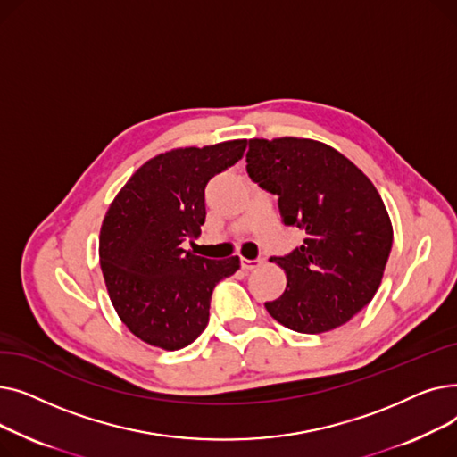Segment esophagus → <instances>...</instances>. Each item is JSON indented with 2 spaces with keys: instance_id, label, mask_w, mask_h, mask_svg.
<instances>
[{
  "instance_id": "34e87169",
  "label": "esophagus",
  "mask_w": 457,
  "mask_h": 457,
  "mask_svg": "<svg viewBox=\"0 0 457 457\" xmlns=\"http://www.w3.org/2000/svg\"><path fill=\"white\" fill-rule=\"evenodd\" d=\"M261 257L259 259H246V257H241V267L245 269V270H252V269H255L257 265H261Z\"/></svg>"
}]
</instances>
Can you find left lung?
Segmentation results:
<instances>
[{
    "instance_id": "1",
    "label": "left lung",
    "mask_w": 457,
    "mask_h": 457,
    "mask_svg": "<svg viewBox=\"0 0 457 457\" xmlns=\"http://www.w3.org/2000/svg\"><path fill=\"white\" fill-rule=\"evenodd\" d=\"M253 183L278 196L283 224L303 243L270 257L287 289L265 307L298 333L346 324L370 303L393 248V226L372 181L343 154L309 138H253L246 154Z\"/></svg>"
}]
</instances>
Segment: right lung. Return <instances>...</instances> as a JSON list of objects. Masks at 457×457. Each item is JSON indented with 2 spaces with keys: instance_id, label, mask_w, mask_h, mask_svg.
<instances>
[{
  "instance_id": "obj_1",
  "label": "right lung",
  "mask_w": 457,
  "mask_h": 457,
  "mask_svg": "<svg viewBox=\"0 0 457 457\" xmlns=\"http://www.w3.org/2000/svg\"><path fill=\"white\" fill-rule=\"evenodd\" d=\"M248 140L181 148L142 164L111 204L100 233V265L118 317L144 343L179 350L209 322L216 283L241 259H207L183 243L205 222V187L243 159Z\"/></svg>"
}]
</instances>
